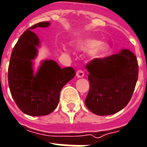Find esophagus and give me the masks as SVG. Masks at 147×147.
<instances>
[{"label":"esophagus","instance_id":"1","mask_svg":"<svg viewBox=\"0 0 147 147\" xmlns=\"http://www.w3.org/2000/svg\"><path fill=\"white\" fill-rule=\"evenodd\" d=\"M77 78H82L84 76V72L82 70H78L76 72Z\"/></svg>","mask_w":147,"mask_h":147}]
</instances>
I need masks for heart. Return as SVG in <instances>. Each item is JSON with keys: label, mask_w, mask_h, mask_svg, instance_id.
Segmentation results:
<instances>
[{"label": "heart", "mask_w": 147, "mask_h": 147, "mask_svg": "<svg viewBox=\"0 0 147 147\" xmlns=\"http://www.w3.org/2000/svg\"><path fill=\"white\" fill-rule=\"evenodd\" d=\"M77 48L82 51H88V55L92 59L104 58L110 50V45L105 42H98L96 39L86 38L80 41Z\"/></svg>", "instance_id": "1"}]
</instances>
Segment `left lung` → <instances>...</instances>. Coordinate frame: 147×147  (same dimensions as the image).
<instances>
[{"label":"left lung","instance_id":"1","mask_svg":"<svg viewBox=\"0 0 147 147\" xmlns=\"http://www.w3.org/2000/svg\"><path fill=\"white\" fill-rule=\"evenodd\" d=\"M90 89L85 105L97 115H114L123 110L132 97L138 78L135 55L127 49L86 66Z\"/></svg>","mask_w":147,"mask_h":147}]
</instances>
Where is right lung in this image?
I'll return each mask as SVG.
<instances>
[{
    "label": "right lung",
    "instance_id": "right-lung-1",
    "mask_svg": "<svg viewBox=\"0 0 147 147\" xmlns=\"http://www.w3.org/2000/svg\"><path fill=\"white\" fill-rule=\"evenodd\" d=\"M50 23L41 22L28 28L15 44L9 59L8 82L10 93L22 112L30 116L51 113L59 104L62 88L75 76L71 67L61 69L52 59H45L34 71L41 42L32 32L37 27L47 28Z\"/></svg>",
    "mask_w": 147,
    "mask_h": 147
}]
</instances>
